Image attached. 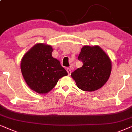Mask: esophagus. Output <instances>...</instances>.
I'll use <instances>...</instances> for the list:
<instances>
[{
	"label": "esophagus",
	"mask_w": 132,
	"mask_h": 132,
	"mask_svg": "<svg viewBox=\"0 0 132 132\" xmlns=\"http://www.w3.org/2000/svg\"><path fill=\"white\" fill-rule=\"evenodd\" d=\"M66 71H67V72H68V75H71V68H67V69H66Z\"/></svg>",
	"instance_id": "34e87169"
}]
</instances>
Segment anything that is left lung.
<instances>
[{
  "label": "left lung",
  "mask_w": 132,
  "mask_h": 132,
  "mask_svg": "<svg viewBox=\"0 0 132 132\" xmlns=\"http://www.w3.org/2000/svg\"><path fill=\"white\" fill-rule=\"evenodd\" d=\"M78 60L82 67L71 73L79 89L84 91H94L101 88L109 78L112 64L109 57L98 46H84Z\"/></svg>",
  "instance_id": "8db88e82"
}]
</instances>
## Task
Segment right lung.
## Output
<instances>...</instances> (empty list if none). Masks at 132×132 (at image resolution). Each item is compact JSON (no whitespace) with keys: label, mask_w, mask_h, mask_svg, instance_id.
Here are the masks:
<instances>
[{"label":"right lung","mask_w":132,"mask_h":132,"mask_svg":"<svg viewBox=\"0 0 132 132\" xmlns=\"http://www.w3.org/2000/svg\"><path fill=\"white\" fill-rule=\"evenodd\" d=\"M50 45L38 43L24 54L21 61V71L32 90L46 94L55 87L58 80L68 75L60 61L52 57Z\"/></svg>","instance_id":"obj_1"}]
</instances>
